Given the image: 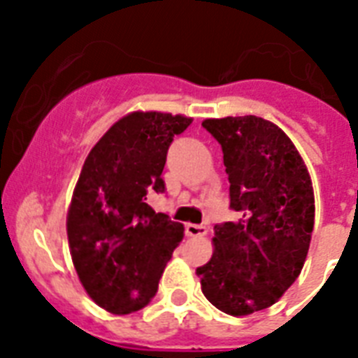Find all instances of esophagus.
Instances as JSON below:
<instances>
[{
	"label": "esophagus",
	"instance_id": "34e87169",
	"mask_svg": "<svg viewBox=\"0 0 358 358\" xmlns=\"http://www.w3.org/2000/svg\"><path fill=\"white\" fill-rule=\"evenodd\" d=\"M185 234L191 236V238H202V236L208 234V229L206 227H202V224L187 223L185 224Z\"/></svg>",
	"mask_w": 358,
	"mask_h": 358
}]
</instances>
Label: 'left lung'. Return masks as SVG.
Wrapping results in <instances>:
<instances>
[{"label":"left lung","mask_w":358,"mask_h":358,"mask_svg":"<svg viewBox=\"0 0 358 358\" xmlns=\"http://www.w3.org/2000/svg\"><path fill=\"white\" fill-rule=\"evenodd\" d=\"M219 141L238 221L217 224L213 255L196 267L202 294L230 316L275 305L299 277L314 229V187L299 150L269 120L206 119Z\"/></svg>","instance_id":"8db88e82"}]
</instances>
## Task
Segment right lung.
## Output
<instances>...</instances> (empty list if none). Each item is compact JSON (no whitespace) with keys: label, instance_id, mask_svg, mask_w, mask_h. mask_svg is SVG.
Returning <instances> with one entry per match:
<instances>
[{"label":"right lung","instance_id":"right-lung-1","mask_svg":"<svg viewBox=\"0 0 358 358\" xmlns=\"http://www.w3.org/2000/svg\"><path fill=\"white\" fill-rule=\"evenodd\" d=\"M185 115L131 111L89 152L66 213L70 256L81 286L111 314L145 308L184 224L146 204L162 193L169 145L191 124Z\"/></svg>","mask_w":358,"mask_h":358}]
</instances>
